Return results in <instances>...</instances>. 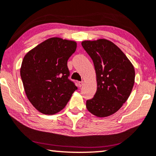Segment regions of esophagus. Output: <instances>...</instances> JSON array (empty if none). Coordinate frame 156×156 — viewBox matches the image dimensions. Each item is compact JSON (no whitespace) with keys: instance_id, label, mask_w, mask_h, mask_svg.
<instances>
[{"instance_id":"34e87169","label":"esophagus","mask_w":156,"mask_h":156,"mask_svg":"<svg viewBox=\"0 0 156 156\" xmlns=\"http://www.w3.org/2000/svg\"><path fill=\"white\" fill-rule=\"evenodd\" d=\"M83 85V81L78 82V86H79V87H81V86Z\"/></svg>"}]
</instances>
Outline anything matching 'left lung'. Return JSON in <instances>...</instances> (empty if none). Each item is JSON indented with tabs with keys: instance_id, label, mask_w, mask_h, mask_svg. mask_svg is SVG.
I'll use <instances>...</instances> for the list:
<instances>
[{
	"instance_id": "obj_1",
	"label": "left lung",
	"mask_w": 156,
	"mask_h": 156,
	"mask_svg": "<svg viewBox=\"0 0 156 156\" xmlns=\"http://www.w3.org/2000/svg\"><path fill=\"white\" fill-rule=\"evenodd\" d=\"M81 45L93 60L97 83L96 94L86 101V108L97 117H108L117 112L130 96L134 83V67L110 41H83Z\"/></svg>"
}]
</instances>
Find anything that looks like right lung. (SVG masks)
I'll return each mask as SVG.
<instances>
[{
    "instance_id": "add662e5",
    "label": "right lung",
    "mask_w": 156,
    "mask_h": 156,
    "mask_svg": "<svg viewBox=\"0 0 156 156\" xmlns=\"http://www.w3.org/2000/svg\"><path fill=\"white\" fill-rule=\"evenodd\" d=\"M76 41L54 37L28 51L20 75L27 99L46 115L61 111L78 89L68 79L67 60L76 51Z\"/></svg>"
}]
</instances>
